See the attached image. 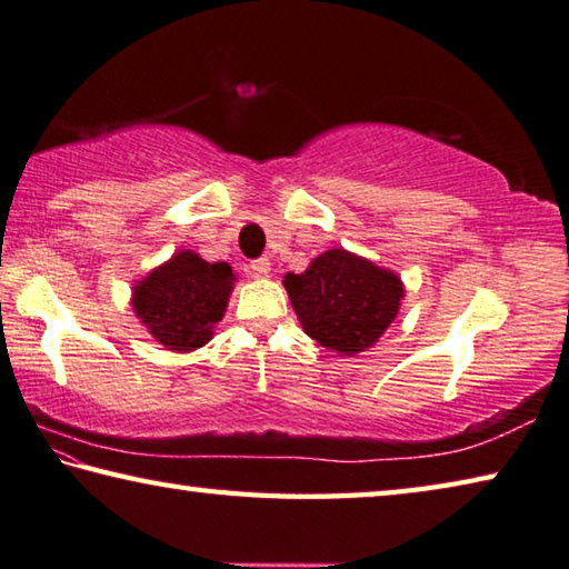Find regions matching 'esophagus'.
<instances>
[{
    "label": "esophagus",
    "mask_w": 569,
    "mask_h": 569,
    "mask_svg": "<svg viewBox=\"0 0 569 569\" xmlns=\"http://www.w3.org/2000/svg\"><path fill=\"white\" fill-rule=\"evenodd\" d=\"M252 272L257 277H269V274H272V262H269L267 257H259L252 262Z\"/></svg>",
    "instance_id": "34e87169"
}]
</instances>
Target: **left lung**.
<instances>
[{
  "label": "left lung",
  "instance_id": "8db88e82",
  "mask_svg": "<svg viewBox=\"0 0 569 569\" xmlns=\"http://www.w3.org/2000/svg\"><path fill=\"white\" fill-rule=\"evenodd\" d=\"M305 335L340 357L367 352L400 315L405 282L392 269L342 247L282 279Z\"/></svg>",
  "mask_w": 569,
  "mask_h": 569
}]
</instances>
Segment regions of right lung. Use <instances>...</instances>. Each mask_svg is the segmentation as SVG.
<instances>
[{
  "instance_id": "1",
  "label": "right lung",
  "mask_w": 569,
  "mask_h": 569,
  "mask_svg": "<svg viewBox=\"0 0 569 569\" xmlns=\"http://www.w3.org/2000/svg\"><path fill=\"white\" fill-rule=\"evenodd\" d=\"M234 282L237 274L227 262H207L192 249H177L137 279L129 305L159 345L187 355L212 340Z\"/></svg>"
}]
</instances>
